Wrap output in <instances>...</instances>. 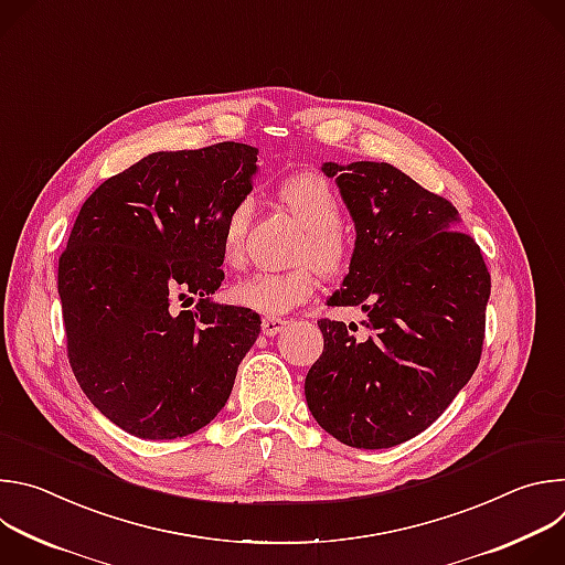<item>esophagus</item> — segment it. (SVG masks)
<instances>
[{
    "mask_svg": "<svg viewBox=\"0 0 565 565\" xmlns=\"http://www.w3.org/2000/svg\"><path fill=\"white\" fill-rule=\"evenodd\" d=\"M286 324H288V321H286V319H281V317H264V321H262V331H264V335L275 338L277 333H281V331L286 329Z\"/></svg>",
    "mask_w": 565,
    "mask_h": 565,
    "instance_id": "34e87169",
    "label": "esophagus"
}]
</instances>
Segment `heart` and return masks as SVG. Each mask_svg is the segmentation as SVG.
Returning <instances> with one entry per match:
<instances>
[{
	"mask_svg": "<svg viewBox=\"0 0 565 565\" xmlns=\"http://www.w3.org/2000/svg\"><path fill=\"white\" fill-rule=\"evenodd\" d=\"M281 203L306 227L295 250L297 268L284 273H257L232 286L230 299L266 317H279L306 303L315 290V273L338 275L347 262V238L340 230L342 205L331 185L310 172L292 174L279 183ZM253 216V199L241 196L221 225V255L232 268L246 259V232Z\"/></svg>",
	"mask_w": 565,
	"mask_h": 565,
	"instance_id": "heart-1",
	"label": "heart"
}]
</instances>
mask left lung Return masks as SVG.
<instances>
[{
  "mask_svg": "<svg viewBox=\"0 0 565 565\" xmlns=\"http://www.w3.org/2000/svg\"><path fill=\"white\" fill-rule=\"evenodd\" d=\"M355 223L349 275L329 306H360L355 324L321 319L324 351L303 393L317 425L358 449L425 431L473 375L490 299L476 241L458 210L388 163H324Z\"/></svg>",
  "mask_w": 565,
  "mask_h": 565,
  "instance_id": "1",
  "label": "left lung"
}]
</instances>
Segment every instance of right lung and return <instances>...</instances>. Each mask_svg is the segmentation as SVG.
<instances>
[{
	"instance_id": "add662e5",
	"label": "right lung",
	"mask_w": 565,
	"mask_h": 565,
	"mask_svg": "<svg viewBox=\"0 0 565 565\" xmlns=\"http://www.w3.org/2000/svg\"><path fill=\"white\" fill-rule=\"evenodd\" d=\"M257 153L232 140L153 151L79 207L57 266L68 362L131 436L172 440L212 423L259 338L257 312L212 299L221 225L253 192Z\"/></svg>"
}]
</instances>
